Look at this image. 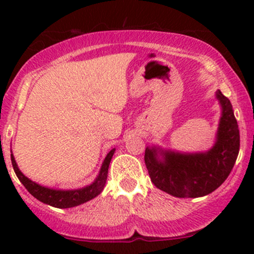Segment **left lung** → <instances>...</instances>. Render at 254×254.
<instances>
[{
	"instance_id": "8db88e82",
	"label": "left lung",
	"mask_w": 254,
	"mask_h": 254,
	"mask_svg": "<svg viewBox=\"0 0 254 254\" xmlns=\"http://www.w3.org/2000/svg\"><path fill=\"white\" fill-rule=\"evenodd\" d=\"M221 118L216 142L206 152L181 153L146 147L145 165L151 182L177 198H199L219 188L231 173L240 151V130L232 104L220 91Z\"/></svg>"
}]
</instances>
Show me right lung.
I'll use <instances>...</instances> for the list:
<instances>
[{
    "label": "right lung",
    "mask_w": 254,
    "mask_h": 254,
    "mask_svg": "<svg viewBox=\"0 0 254 254\" xmlns=\"http://www.w3.org/2000/svg\"><path fill=\"white\" fill-rule=\"evenodd\" d=\"M114 151L115 148L109 151L107 157L104 158V162L103 165H102L101 171H99V175L93 183L84 187V188L73 189V190H61V189H51L47 188V187L40 186V184L30 181L29 178H27V177L20 172L13 155H11V161L18 179L22 182V184L25 187V189H27L34 198H37L38 200L42 201V203L48 204V205L59 207V209H66V207L81 205V204L86 203V201L91 200V199L96 198L97 195L101 194L104 186H106L109 163H111L113 155H114Z\"/></svg>",
    "instance_id": "1"
}]
</instances>
